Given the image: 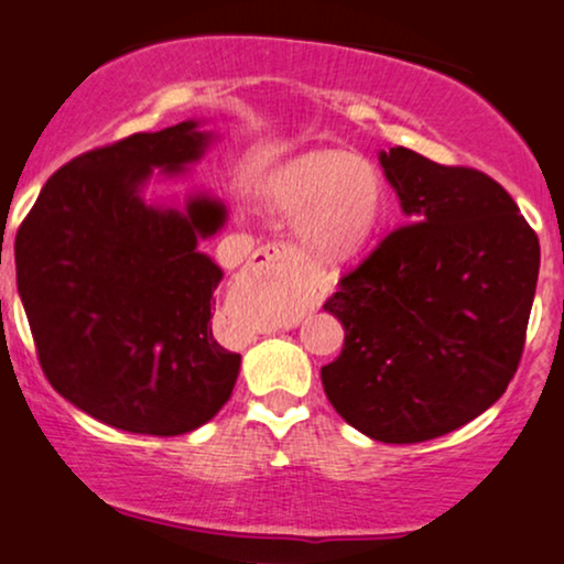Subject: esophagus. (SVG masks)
Returning <instances> with one entry per match:
<instances>
[{
    "label": "esophagus",
    "instance_id": "34e87169",
    "mask_svg": "<svg viewBox=\"0 0 564 564\" xmlns=\"http://www.w3.org/2000/svg\"><path fill=\"white\" fill-rule=\"evenodd\" d=\"M260 257L262 260H268V262H273V260H281V257H286V249H283V246H264V249H260Z\"/></svg>",
    "mask_w": 564,
    "mask_h": 564
}]
</instances>
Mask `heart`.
<instances>
[{"mask_svg": "<svg viewBox=\"0 0 564 564\" xmlns=\"http://www.w3.org/2000/svg\"><path fill=\"white\" fill-rule=\"evenodd\" d=\"M262 196L278 215H296V236L323 262L360 257L384 217V183L371 161L336 148L289 159L268 174Z\"/></svg>", "mask_w": 564, "mask_h": 564, "instance_id": "1", "label": "heart"}]
</instances>
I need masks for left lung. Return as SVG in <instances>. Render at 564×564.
<instances>
[{"label":"left lung","mask_w":564,"mask_h":564,"mask_svg":"<svg viewBox=\"0 0 564 564\" xmlns=\"http://www.w3.org/2000/svg\"><path fill=\"white\" fill-rule=\"evenodd\" d=\"M379 161L408 223L323 304L345 326V347L321 381L364 435L424 443L507 392L525 347L541 246L488 174L400 145Z\"/></svg>","instance_id":"1"}]
</instances>
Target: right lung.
<instances>
[{
  "mask_svg": "<svg viewBox=\"0 0 564 564\" xmlns=\"http://www.w3.org/2000/svg\"><path fill=\"white\" fill-rule=\"evenodd\" d=\"M212 132L183 121L95 148L61 166L15 236L21 294L44 377L97 422L134 435L198 430L228 403L241 355L217 341L223 281L200 238L217 198L185 209L142 200L153 170L183 174Z\"/></svg>",
  "mask_w": 564,
  "mask_h": 564,
  "instance_id": "right-lung-1",
  "label": "right lung"
}]
</instances>
